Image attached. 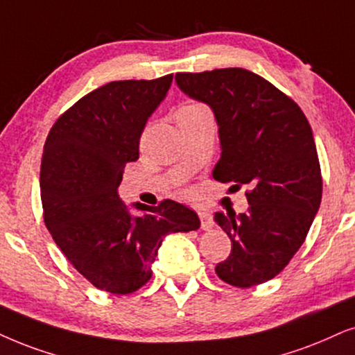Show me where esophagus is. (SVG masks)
I'll return each instance as SVG.
<instances>
[{
  "label": "esophagus",
  "mask_w": 355,
  "mask_h": 355,
  "mask_svg": "<svg viewBox=\"0 0 355 355\" xmlns=\"http://www.w3.org/2000/svg\"><path fill=\"white\" fill-rule=\"evenodd\" d=\"M198 216H200V221H201V230H205V231H209L211 227L214 226L213 216H211L209 213H206V211H200V213H198Z\"/></svg>",
  "instance_id": "esophagus-1"
}]
</instances>
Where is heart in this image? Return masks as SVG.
Here are the masks:
<instances>
[{"label": "heart", "mask_w": 355, "mask_h": 355, "mask_svg": "<svg viewBox=\"0 0 355 355\" xmlns=\"http://www.w3.org/2000/svg\"><path fill=\"white\" fill-rule=\"evenodd\" d=\"M203 105H200V103H187V105H183L180 110H178V113H187V111H198V110H203Z\"/></svg>", "instance_id": "obj_1"}]
</instances>
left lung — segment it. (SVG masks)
<instances>
[{"instance_id":"left-lung-1","label":"left lung","mask_w":355,"mask_h":355,"mask_svg":"<svg viewBox=\"0 0 355 355\" xmlns=\"http://www.w3.org/2000/svg\"><path fill=\"white\" fill-rule=\"evenodd\" d=\"M175 82L216 118L221 159L214 180L249 187L245 213L214 214L232 242L218 277L239 288L263 284L288 266L320 209L322 178L311 125L291 98L245 69L177 73Z\"/></svg>"}]
</instances>
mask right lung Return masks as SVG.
Listing matches in <instances>:
<instances>
[{"mask_svg": "<svg viewBox=\"0 0 355 355\" xmlns=\"http://www.w3.org/2000/svg\"><path fill=\"white\" fill-rule=\"evenodd\" d=\"M173 75L121 80L93 89L55 121L44 146L40 200L44 223L69 262L92 285L128 295L146 285L162 239L200 227L196 213L177 201L132 205L118 195L128 162Z\"/></svg>", "mask_w": 355, "mask_h": 355, "instance_id": "1", "label": "right lung"}]
</instances>
